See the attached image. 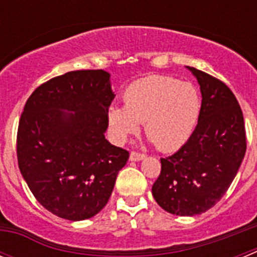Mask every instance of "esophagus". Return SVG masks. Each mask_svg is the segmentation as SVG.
<instances>
[{
	"instance_id": "1",
	"label": "esophagus",
	"mask_w": 257,
	"mask_h": 257,
	"mask_svg": "<svg viewBox=\"0 0 257 257\" xmlns=\"http://www.w3.org/2000/svg\"><path fill=\"white\" fill-rule=\"evenodd\" d=\"M144 157H145V154L140 153V152L133 151V152H131V153H130V160H131V161H140V160H143Z\"/></svg>"
}]
</instances>
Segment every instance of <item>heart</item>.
I'll list each match as a JSON object with an SVG mask.
<instances>
[{
    "label": "heart",
    "instance_id": "heart-1",
    "mask_svg": "<svg viewBox=\"0 0 257 257\" xmlns=\"http://www.w3.org/2000/svg\"><path fill=\"white\" fill-rule=\"evenodd\" d=\"M124 106H112L108 119L119 142L144 123L147 136L162 152L181 148L190 139L201 114L197 88L167 76H149L123 92Z\"/></svg>",
    "mask_w": 257,
    "mask_h": 257
}]
</instances>
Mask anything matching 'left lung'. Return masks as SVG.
<instances>
[{
	"label": "left lung",
	"instance_id": "obj_1",
	"mask_svg": "<svg viewBox=\"0 0 257 257\" xmlns=\"http://www.w3.org/2000/svg\"><path fill=\"white\" fill-rule=\"evenodd\" d=\"M201 86L198 123L190 139L161 158L152 193L167 212L193 216L215 206L234 180L244 153L243 113L230 88L216 77L189 68Z\"/></svg>",
	"mask_w": 257,
	"mask_h": 257
}]
</instances>
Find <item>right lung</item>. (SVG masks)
<instances>
[{
  "label": "right lung",
  "instance_id": "add662e5",
  "mask_svg": "<svg viewBox=\"0 0 257 257\" xmlns=\"http://www.w3.org/2000/svg\"><path fill=\"white\" fill-rule=\"evenodd\" d=\"M114 96L109 73L83 69L49 79L24 105L18 165L35 198L56 216L90 219L108 203L128 160L104 136Z\"/></svg>",
  "mask_w": 257,
  "mask_h": 257
}]
</instances>
